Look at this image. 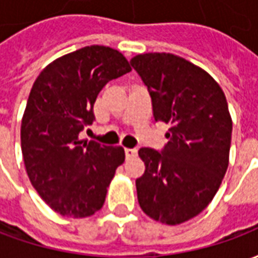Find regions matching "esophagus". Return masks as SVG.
I'll return each instance as SVG.
<instances>
[{"label":"esophagus","mask_w":258,"mask_h":258,"mask_svg":"<svg viewBox=\"0 0 258 258\" xmlns=\"http://www.w3.org/2000/svg\"><path fill=\"white\" fill-rule=\"evenodd\" d=\"M137 149L135 148H125V156H127V159H131V157H135L137 156Z\"/></svg>","instance_id":"1"}]
</instances>
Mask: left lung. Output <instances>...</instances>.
<instances>
[{"label":"left lung","instance_id":"8db88e82","mask_svg":"<svg viewBox=\"0 0 258 258\" xmlns=\"http://www.w3.org/2000/svg\"><path fill=\"white\" fill-rule=\"evenodd\" d=\"M152 99L153 117L170 124L162 151L141 148L145 174L135 181L141 209L168 225L205 210L228 168L232 120L221 87L203 69L166 52L131 59Z\"/></svg>","mask_w":258,"mask_h":258}]
</instances>
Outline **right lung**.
Returning a JSON list of instances; mask_svg holds the SVG:
<instances>
[{
    "label": "right lung",
    "mask_w": 258,
    "mask_h": 258,
    "mask_svg": "<svg viewBox=\"0 0 258 258\" xmlns=\"http://www.w3.org/2000/svg\"><path fill=\"white\" fill-rule=\"evenodd\" d=\"M131 72L121 53L91 45L53 60L33 84L22 120L20 140L31 185L52 210L84 218L101 210L121 146L81 141L95 120L94 103L110 80Z\"/></svg>",
    "instance_id": "obj_1"
}]
</instances>
